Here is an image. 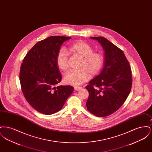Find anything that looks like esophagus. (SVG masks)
Segmentation results:
<instances>
[{"label": "esophagus", "mask_w": 152, "mask_h": 152, "mask_svg": "<svg viewBox=\"0 0 152 152\" xmlns=\"http://www.w3.org/2000/svg\"><path fill=\"white\" fill-rule=\"evenodd\" d=\"M74 88H75V89L76 91H79V90H80V89H81V87H75Z\"/></svg>", "instance_id": "obj_1"}]
</instances>
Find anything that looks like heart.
Here are the masks:
<instances>
[{"label":"heart","mask_w":152,"mask_h":152,"mask_svg":"<svg viewBox=\"0 0 152 152\" xmlns=\"http://www.w3.org/2000/svg\"><path fill=\"white\" fill-rule=\"evenodd\" d=\"M68 49L83 58L78 67L79 70L71 71L65 75L64 80L66 84L78 86L86 81L89 76L93 77L100 72L104 61V55L101 52H94L92 46L83 41L71 44ZM56 63L62 71H68L69 58L68 52L64 49L61 48L58 52Z\"/></svg>","instance_id":"heart-1"}]
</instances>
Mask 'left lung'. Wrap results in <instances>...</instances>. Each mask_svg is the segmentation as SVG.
Returning <instances> with one entry per match:
<instances>
[{
	"mask_svg": "<svg viewBox=\"0 0 152 152\" xmlns=\"http://www.w3.org/2000/svg\"><path fill=\"white\" fill-rule=\"evenodd\" d=\"M104 51L100 73L89 82L87 109L97 117L109 116L120 108L130 94L132 84L129 63L121 50L105 37H91Z\"/></svg>",
	"mask_w": 152,
	"mask_h": 152,
	"instance_id": "8db88e82",
	"label": "left lung"
}]
</instances>
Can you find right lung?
Listing matches in <instances>:
<instances>
[{
    "instance_id": "right-lung-1",
    "label": "right lung",
    "mask_w": 152,
    "mask_h": 152,
    "mask_svg": "<svg viewBox=\"0 0 152 152\" xmlns=\"http://www.w3.org/2000/svg\"><path fill=\"white\" fill-rule=\"evenodd\" d=\"M71 38L48 37L37 43L23 59L19 75L22 92L29 104L41 113L58 112L73 92L72 86L56 87L62 78L56 56L61 45Z\"/></svg>"
}]
</instances>
